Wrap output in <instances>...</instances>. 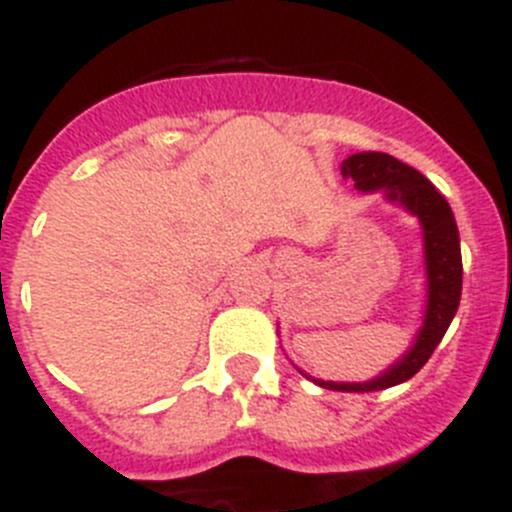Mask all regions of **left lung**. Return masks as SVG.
<instances>
[{"label":"left lung","instance_id":"1","mask_svg":"<svg viewBox=\"0 0 512 512\" xmlns=\"http://www.w3.org/2000/svg\"><path fill=\"white\" fill-rule=\"evenodd\" d=\"M343 179H353V186L363 194L383 191L391 204L403 206L408 214L418 216L423 229V254H426V278H428V298L426 316L418 331L416 343L393 363L388 371L366 383H333L318 381L321 388L328 391L346 393H371L383 388L398 386L416 376L428 358L433 356L435 346L448 331L463 291V258H460V236L455 226V216L450 211L448 201L440 196V191L416 171L413 166L403 164L396 156L381 154V151H361V154L348 156L341 164Z\"/></svg>","mask_w":512,"mask_h":512}]
</instances>
